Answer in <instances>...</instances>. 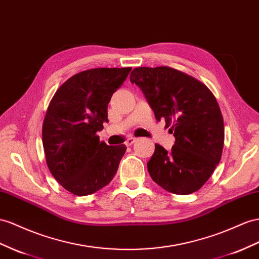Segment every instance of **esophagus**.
Returning a JSON list of instances; mask_svg holds the SVG:
<instances>
[{"label": "esophagus", "mask_w": 259, "mask_h": 259, "mask_svg": "<svg viewBox=\"0 0 259 259\" xmlns=\"http://www.w3.org/2000/svg\"><path fill=\"white\" fill-rule=\"evenodd\" d=\"M138 140V139L137 138H134V137H130V138H128L127 139V140H125V145H132V144H134L136 141Z\"/></svg>", "instance_id": "1"}]
</instances>
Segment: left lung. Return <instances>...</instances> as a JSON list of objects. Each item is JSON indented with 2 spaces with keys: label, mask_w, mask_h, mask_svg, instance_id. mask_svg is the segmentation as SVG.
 I'll list each match as a JSON object with an SVG mask.
<instances>
[{
  "label": "left lung",
  "mask_w": 259,
  "mask_h": 259,
  "mask_svg": "<svg viewBox=\"0 0 259 259\" xmlns=\"http://www.w3.org/2000/svg\"><path fill=\"white\" fill-rule=\"evenodd\" d=\"M130 82L147 98L157 121L164 119L175 144H155L148 162L152 180L176 195L200 189L221 160L223 117L215 97L197 78L168 66L136 68Z\"/></svg>",
  "instance_id": "1"
}]
</instances>
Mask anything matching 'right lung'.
Instances as JSON below:
<instances>
[{
    "label": "right lung",
    "instance_id": "right-lung-1",
    "mask_svg": "<svg viewBox=\"0 0 259 259\" xmlns=\"http://www.w3.org/2000/svg\"><path fill=\"white\" fill-rule=\"evenodd\" d=\"M131 68L91 69L70 77L56 92L42 124L46 162L70 193L88 196L108 185L127 147L107 145L97 132L107 122L112 94Z\"/></svg>",
    "mask_w": 259,
    "mask_h": 259
}]
</instances>
